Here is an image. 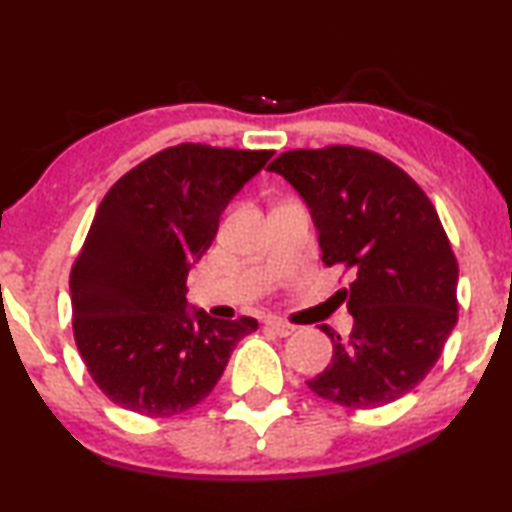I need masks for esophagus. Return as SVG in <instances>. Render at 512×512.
Segmentation results:
<instances>
[{
  "instance_id": "1",
  "label": "esophagus",
  "mask_w": 512,
  "mask_h": 512,
  "mask_svg": "<svg viewBox=\"0 0 512 512\" xmlns=\"http://www.w3.org/2000/svg\"><path fill=\"white\" fill-rule=\"evenodd\" d=\"M266 329H271L273 334L280 336V338L290 336V334H294V331H297V327L290 325V322H283V320H276V318L266 320Z\"/></svg>"
}]
</instances>
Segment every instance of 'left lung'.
<instances>
[{"mask_svg": "<svg viewBox=\"0 0 512 512\" xmlns=\"http://www.w3.org/2000/svg\"><path fill=\"white\" fill-rule=\"evenodd\" d=\"M311 211L322 262L355 273L341 290L352 331L308 380L318 397L378 408L420 385L457 325V259L427 194L371 150H290L269 164Z\"/></svg>", "mask_w": 512, "mask_h": 512, "instance_id": "1", "label": "left lung"}]
</instances>
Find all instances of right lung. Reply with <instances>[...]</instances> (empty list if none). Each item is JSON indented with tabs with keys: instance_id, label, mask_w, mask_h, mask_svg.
I'll return each instance as SVG.
<instances>
[{
	"instance_id": "obj_1",
	"label": "right lung",
	"mask_w": 512,
	"mask_h": 512,
	"mask_svg": "<svg viewBox=\"0 0 512 512\" xmlns=\"http://www.w3.org/2000/svg\"><path fill=\"white\" fill-rule=\"evenodd\" d=\"M273 150L181 143L127 171L99 204L71 269L74 338L120 408L169 417L204 401L255 318L187 306V273L211 248L229 201Z\"/></svg>"
}]
</instances>
